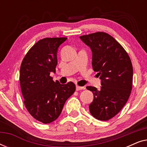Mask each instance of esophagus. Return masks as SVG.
Segmentation results:
<instances>
[{"label":"esophagus","instance_id":"34e87169","mask_svg":"<svg viewBox=\"0 0 147 147\" xmlns=\"http://www.w3.org/2000/svg\"><path fill=\"white\" fill-rule=\"evenodd\" d=\"M85 88L84 87H82V86H76V90L77 91H79V90H84Z\"/></svg>","mask_w":147,"mask_h":147}]
</instances>
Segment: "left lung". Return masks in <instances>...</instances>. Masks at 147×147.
<instances>
[{
  "instance_id": "left-lung-1",
  "label": "left lung",
  "mask_w": 147,
  "mask_h": 147,
  "mask_svg": "<svg viewBox=\"0 0 147 147\" xmlns=\"http://www.w3.org/2000/svg\"><path fill=\"white\" fill-rule=\"evenodd\" d=\"M92 52V67L101 80V88L87 86L93 92L90 104L94 118L106 121L119 112L132 90L133 69L131 60L122 46L109 34L97 32L80 37Z\"/></svg>"
}]
</instances>
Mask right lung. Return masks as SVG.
I'll use <instances>...</instances> for the list:
<instances>
[{
    "label": "right lung",
    "mask_w": 147,
    "mask_h": 147,
    "mask_svg": "<svg viewBox=\"0 0 147 147\" xmlns=\"http://www.w3.org/2000/svg\"><path fill=\"white\" fill-rule=\"evenodd\" d=\"M67 37L44 38L26 54L20 68V84L24 104L38 121L48 124L59 117L64 104L74 93L76 85L61 84L50 76L55 72L57 53Z\"/></svg>",
    "instance_id": "add662e5"
}]
</instances>
